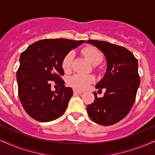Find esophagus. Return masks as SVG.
Returning a JSON list of instances; mask_svg holds the SVG:
<instances>
[{"label": "esophagus", "mask_w": 155, "mask_h": 155, "mask_svg": "<svg viewBox=\"0 0 155 155\" xmlns=\"http://www.w3.org/2000/svg\"><path fill=\"white\" fill-rule=\"evenodd\" d=\"M83 93V91H77V90H74V93H78V94H81V93Z\"/></svg>", "instance_id": "1"}]
</instances>
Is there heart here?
Segmentation results:
<instances>
[{
	"mask_svg": "<svg viewBox=\"0 0 155 155\" xmlns=\"http://www.w3.org/2000/svg\"><path fill=\"white\" fill-rule=\"evenodd\" d=\"M81 54L84 55L93 65H97L104 60V55L98 49L93 46H87L81 49ZM74 53L73 51H68L62 60V68L65 72L71 71ZM95 81L93 75L76 74L69 79L70 86L76 90H84L88 87L90 84Z\"/></svg>",
	"mask_w": 155,
	"mask_h": 155,
	"instance_id": "heart-1",
	"label": "heart"
}]
</instances>
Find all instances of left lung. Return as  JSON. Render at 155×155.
I'll use <instances>...</instances> for the list:
<instances>
[{
	"instance_id": "1",
	"label": "left lung",
	"mask_w": 155,
	"mask_h": 155,
	"mask_svg": "<svg viewBox=\"0 0 155 155\" xmlns=\"http://www.w3.org/2000/svg\"><path fill=\"white\" fill-rule=\"evenodd\" d=\"M86 43L95 46L103 51L107 60V71L96 88L106 92L87 106V114L95 123L110 126L118 123L127 116L136 100L140 84L138 61L125 47L98 40H88Z\"/></svg>"
}]
</instances>
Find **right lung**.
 I'll return each instance as SVG.
<instances>
[{
	"instance_id": "add662e5",
	"label": "right lung",
	"mask_w": 155,
	"mask_h": 155,
	"mask_svg": "<svg viewBox=\"0 0 155 155\" xmlns=\"http://www.w3.org/2000/svg\"><path fill=\"white\" fill-rule=\"evenodd\" d=\"M85 41L46 39L33 43L21 53L16 73L18 97L25 111L34 119L51 121L66 110L73 92L62 79V60ZM52 81L60 86L59 90L51 91Z\"/></svg>"
}]
</instances>
